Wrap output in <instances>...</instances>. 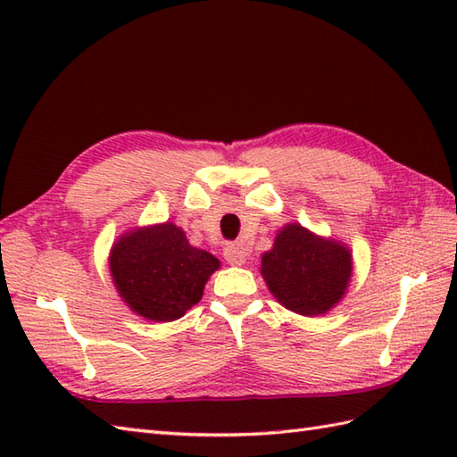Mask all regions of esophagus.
Here are the masks:
<instances>
[{
  "label": "esophagus",
  "instance_id": "1",
  "mask_svg": "<svg viewBox=\"0 0 457 457\" xmlns=\"http://www.w3.org/2000/svg\"><path fill=\"white\" fill-rule=\"evenodd\" d=\"M223 257H226L229 265H244L247 261L245 249L241 247L239 244H228L226 249H223Z\"/></svg>",
  "mask_w": 457,
  "mask_h": 457
}]
</instances>
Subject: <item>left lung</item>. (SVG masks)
<instances>
[{"label":"left lung","instance_id":"1","mask_svg":"<svg viewBox=\"0 0 457 457\" xmlns=\"http://www.w3.org/2000/svg\"><path fill=\"white\" fill-rule=\"evenodd\" d=\"M261 275L285 308L303 316L326 314L352 278V253L344 244L287 223L273 249L261 257Z\"/></svg>","mask_w":457,"mask_h":457}]
</instances>
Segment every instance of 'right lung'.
<instances>
[{"label":"right lung","instance_id":"right-lung-1","mask_svg":"<svg viewBox=\"0 0 457 457\" xmlns=\"http://www.w3.org/2000/svg\"><path fill=\"white\" fill-rule=\"evenodd\" d=\"M220 267L212 253L192 247L174 223L128 231L110 253V273L123 303L153 322H172L200 303Z\"/></svg>","mask_w":457,"mask_h":457}]
</instances>
